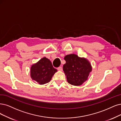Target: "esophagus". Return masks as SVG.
I'll return each instance as SVG.
<instances>
[{
  "mask_svg": "<svg viewBox=\"0 0 121 121\" xmlns=\"http://www.w3.org/2000/svg\"><path fill=\"white\" fill-rule=\"evenodd\" d=\"M57 69H58V71H62V67H59L57 68Z\"/></svg>",
  "mask_w": 121,
  "mask_h": 121,
  "instance_id": "34e87169",
  "label": "esophagus"
}]
</instances>
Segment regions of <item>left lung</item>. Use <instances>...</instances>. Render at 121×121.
I'll return each mask as SVG.
<instances>
[{"mask_svg":"<svg viewBox=\"0 0 121 121\" xmlns=\"http://www.w3.org/2000/svg\"><path fill=\"white\" fill-rule=\"evenodd\" d=\"M64 60L66 63L63 69L68 83L73 86H80L87 81L92 67L86 58L70 54L65 56Z\"/></svg>","mask_w":121,"mask_h":121,"instance_id":"left-lung-1","label":"left lung"}]
</instances>
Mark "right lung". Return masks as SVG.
I'll return each instance as SVG.
<instances>
[{
	"label": "right lung",
	"mask_w": 121,
	"mask_h": 121,
	"mask_svg": "<svg viewBox=\"0 0 121 121\" xmlns=\"http://www.w3.org/2000/svg\"><path fill=\"white\" fill-rule=\"evenodd\" d=\"M57 70L53 67L51 62L46 57H43L30 68V76L32 80L40 85L50 82Z\"/></svg>",
	"instance_id": "obj_1"
}]
</instances>
